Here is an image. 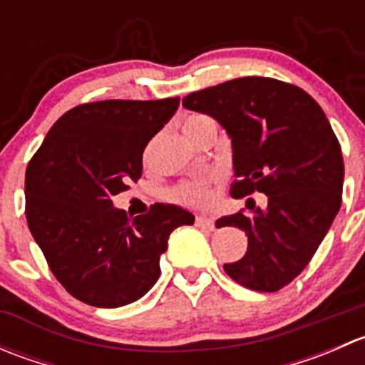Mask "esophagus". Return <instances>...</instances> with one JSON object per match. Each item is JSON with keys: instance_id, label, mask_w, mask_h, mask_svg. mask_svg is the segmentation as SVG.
Listing matches in <instances>:
<instances>
[{"instance_id": "1", "label": "esophagus", "mask_w": 365, "mask_h": 365, "mask_svg": "<svg viewBox=\"0 0 365 365\" xmlns=\"http://www.w3.org/2000/svg\"><path fill=\"white\" fill-rule=\"evenodd\" d=\"M196 224H197V226H203V227H208V230H213V219H212V217L197 215L196 217Z\"/></svg>"}]
</instances>
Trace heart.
<instances>
[{"mask_svg":"<svg viewBox=\"0 0 365 365\" xmlns=\"http://www.w3.org/2000/svg\"><path fill=\"white\" fill-rule=\"evenodd\" d=\"M206 116H189L183 121V132L189 139H192L194 130ZM220 178V171L205 173V175L192 176V178L182 180L169 190V200L183 206H192V208H201L212 201V185Z\"/></svg>","mask_w":365,"mask_h":365,"instance_id":"1","label":"heart"}]
</instances>
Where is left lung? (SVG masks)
Wrapping results in <instances>:
<instances>
[{
  "label": "left lung",
  "instance_id": "obj_1",
  "mask_svg": "<svg viewBox=\"0 0 365 365\" xmlns=\"http://www.w3.org/2000/svg\"><path fill=\"white\" fill-rule=\"evenodd\" d=\"M183 106L215 118L233 143L237 200L267 196L261 209L220 217L249 238L242 259L226 274L254 292H279L302 274L342 201L341 145L318 102L295 84L272 77H240L187 95Z\"/></svg>",
  "mask_w": 365,
  "mask_h": 365
}]
</instances>
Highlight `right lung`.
Instances as JSON below:
<instances>
[{
  "mask_svg": "<svg viewBox=\"0 0 365 365\" xmlns=\"http://www.w3.org/2000/svg\"><path fill=\"white\" fill-rule=\"evenodd\" d=\"M180 97L98 101L67 111L26 168V220L60 284L95 307H121L148 293L175 227L194 215L155 203L128 219L111 197L138 182L143 152L171 120Z\"/></svg>",
  "mask_w": 365,
  "mask_h": 365,
  "instance_id": "add662e5",
  "label": "right lung"
}]
</instances>
